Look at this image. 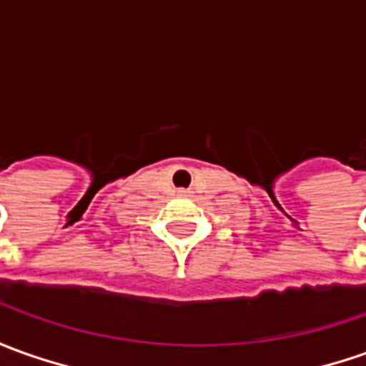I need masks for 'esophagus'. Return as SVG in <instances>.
Instances as JSON below:
<instances>
[{
	"instance_id": "34e87169",
	"label": "esophagus",
	"mask_w": 366,
	"mask_h": 366,
	"mask_svg": "<svg viewBox=\"0 0 366 366\" xmlns=\"http://www.w3.org/2000/svg\"><path fill=\"white\" fill-rule=\"evenodd\" d=\"M178 192H180V194H186V190H178Z\"/></svg>"
}]
</instances>
